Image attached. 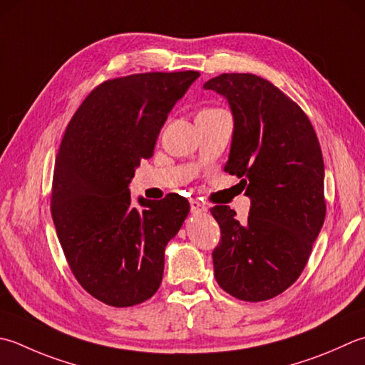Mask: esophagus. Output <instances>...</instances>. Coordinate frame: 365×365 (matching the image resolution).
I'll list each match as a JSON object with an SVG mask.
<instances>
[{"label": "esophagus", "mask_w": 365, "mask_h": 365, "mask_svg": "<svg viewBox=\"0 0 365 365\" xmlns=\"http://www.w3.org/2000/svg\"><path fill=\"white\" fill-rule=\"evenodd\" d=\"M190 205H191L192 213H205L207 212V205L199 201V199H191Z\"/></svg>", "instance_id": "obj_1"}]
</instances>
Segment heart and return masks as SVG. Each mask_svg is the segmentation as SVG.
<instances>
[{"label":"heart","mask_w":365,"mask_h":365,"mask_svg":"<svg viewBox=\"0 0 365 365\" xmlns=\"http://www.w3.org/2000/svg\"><path fill=\"white\" fill-rule=\"evenodd\" d=\"M213 110H218V109H205V112H213Z\"/></svg>","instance_id":"1"}]
</instances>
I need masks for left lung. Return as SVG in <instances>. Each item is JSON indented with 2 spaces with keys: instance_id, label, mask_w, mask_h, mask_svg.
<instances>
[{
  "instance_id": "left-lung-1",
  "label": "left lung",
  "mask_w": 365,
  "mask_h": 365,
  "mask_svg": "<svg viewBox=\"0 0 365 365\" xmlns=\"http://www.w3.org/2000/svg\"><path fill=\"white\" fill-rule=\"evenodd\" d=\"M204 90L230 106L234 130L225 170L242 178L252 202L244 223L227 205L210 210L221 230L212 255L215 278L242 301H267L302 274L323 227V153L301 107L266 78L221 74Z\"/></svg>"
}]
</instances>
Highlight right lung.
Here are the masks:
<instances>
[{"label": "right lung", "mask_w": 365, "mask_h": 365, "mask_svg": "<svg viewBox=\"0 0 365 365\" xmlns=\"http://www.w3.org/2000/svg\"><path fill=\"white\" fill-rule=\"evenodd\" d=\"M199 77L196 71L147 73L107 81L69 121L55 160L52 218L82 288L112 307H133L158 291L164 250L190 202L139 197L130 183L152 156L164 121Z\"/></svg>", "instance_id": "1"}]
</instances>
